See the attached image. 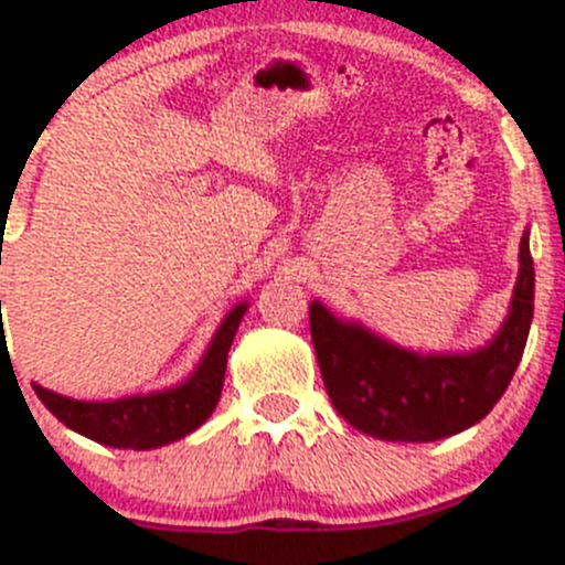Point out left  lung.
Here are the masks:
<instances>
[{
	"label": "left lung",
	"instance_id": "8db88e82",
	"mask_svg": "<svg viewBox=\"0 0 565 565\" xmlns=\"http://www.w3.org/2000/svg\"><path fill=\"white\" fill-rule=\"evenodd\" d=\"M532 311L535 266L523 234L512 311L481 351L418 356L339 322L319 302H311V339L326 391L344 422L382 441H438L495 407L523 356Z\"/></svg>",
	"mask_w": 565,
	"mask_h": 565
}]
</instances>
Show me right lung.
I'll list each match as a JSON object with an SVG mask.
<instances>
[{"instance_id": "add662e5", "label": "right lung", "mask_w": 565, "mask_h": 565, "mask_svg": "<svg viewBox=\"0 0 565 565\" xmlns=\"http://www.w3.org/2000/svg\"><path fill=\"white\" fill-rule=\"evenodd\" d=\"M243 313H246V306H237L223 319L221 331L214 333L201 367L186 384L174 387V391L121 398V402H73L67 396L44 391L39 384H33V391L58 422L93 441L121 447V450L163 447V444L178 441L198 430L212 416L223 391L228 348H232Z\"/></svg>"}]
</instances>
